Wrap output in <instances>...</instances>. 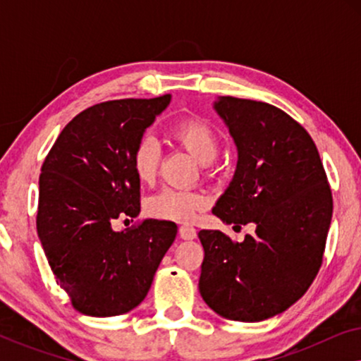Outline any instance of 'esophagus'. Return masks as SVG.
<instances>
[{
  "label": "esophagus",
  "instance_id": "1",
  "mask_svg": "<svg viewBox=\"0 0 361 361\" xmlns=\"http://www.w3.org/2000/svg\"><path fill=\"white\" fill-rule=\"evenodd\" d=\"M179 235H180L182 240H194L195 236H197V231H195L194 226L182 225L180 228H179Z\"/></svg>",
  "mask_w": 361,
  "mask_h": 361
}]
</instances>
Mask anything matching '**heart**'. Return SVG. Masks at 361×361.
Here are the masks:
<instances>
[{
    "label": "heart",
    "instance_id": "1",
    "mask_svg": "<svg viewBox=\"0 0 361 361\" xmlns=\"http://www.w3.org/2000/svg\"><path fill=\"white\" fill-rule=\"evenodd\" d=\"M171 136L177 145L189 151L202 166H209L216 159L220 141L216 133L199 118L185 116L171 128ZM161 149L152 137H142L131 156L133 171L141 184H151L159 169ZM209 204L205 192L197 189H176L166 187L151 195L146 202L147 215L157 220L190 221L197 212Z\"/></svg>",
    "mask_w": 361,
    "mask_h": 361
}]
</instances>
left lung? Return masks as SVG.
Segmentation results:
<instances>
[{
	"label": "left lung",
	"instance_id": "1",
	"mask_svg": "<svg viewBox=\"0 0 361 361\" xmlns=\"http://www.w3.org/2000/svg\"><path fill=\"white\" fill-rule=\"evenodd\" d=\"M238 149L228 189L214 215L233 228L255 225L238 243L200 230L199 281L221 317L259 322L299 300L322 264L332 220V190L309 133L269 103L220 97L214 103Z\"/></svg>",
	"mask_w": 361,
	"mask_h": 361
}]
</instances>
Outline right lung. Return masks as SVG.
I'll return each mask as SVG.
<instances>
[{"label":"right lung","mask_w":361,"mask_h":361,"mask_svg":"<svg viewBox=\"0 0 361 361\" xmlns=\"http://www.w3.org/2000/svg\"><path fill=\"white\" fill-rule=\"evenodd\" d=\"M171 95L93 105L63 128L39 177L37 235L57 284L80 314L113 317L145 300L177 225L142 220L131 156Z\"/></svg>","instance_id":"obj_1"}]
</instances>
